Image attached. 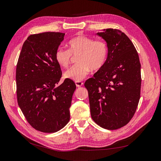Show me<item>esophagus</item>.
Returning <instances> with one entry per match:
<instances>
[{
	"label": "esophagus",
	"mask_w": 161,
	"mask_h": 161,
	"mask_svg": "<svg viewBox=\"0 0 161 161\" xmlns=\"http://www.w3.org/2000/svg\"><path fill=\"white\" fill-rule=\"evenodd\" d=\"M84 83L82 81H75V85L77 88H80L81 87V86H83Z\"/></svg>",
	"instance_id": "esophagus-1"
}]
</instances>
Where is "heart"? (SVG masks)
Wrapping results in <instances>:
<instances>
[{
    "label": "heart",
    "mask_w": 161,
    "mask_h": 161,
    "mask_svg": "<svg viewBox=\"0 0 161 161\" xmlns=\"http://www.w3.org/2000/svg\"><path fill=\"white\" fill-rule=\"evenodd\" d=\"M68 50L59 48L55 53V60L59 66L67 68L71 63V56H76L79 63L67 70L64 77L75 81L84 80L92 69H101L105 64L108 53L106 43L101 40H94L88 36L80 35L70 40Z\"/></svg>",
    "instance_id": "1"
}]
</instances>
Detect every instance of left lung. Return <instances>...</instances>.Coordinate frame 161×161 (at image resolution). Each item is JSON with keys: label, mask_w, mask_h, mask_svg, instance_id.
Masks as SVG:
<instances>
[{"label": "left lung", "mask_w": 161, "mask_h": 161, "mask_svg": "<svg viewBox=\"0 0 161 161\" xmlns=\"http://www.w3.org/2000/svg\"><path fill=\"white\" fill-rule=\"evenodd\" d=\"M97 35L106 41L108 58L84 86L92 120L103 129L116 130L127 125L137 109L141 64L133 43L122 31L108 28Z\"/></svg>", "instance_id": "1"}]
</instances>
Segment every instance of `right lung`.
<instances>
[{"label": "right lung", "mask_w": 161, "mask_h": 161, "mask_svg": "<svg viewBox=\"0 0 161 161\" xmlns=\"http://www.w3.org/2000/svg\"><path fill=\"white\" fill-rule=\"evenodd\" d=\"M64 33L47 32L30 35L22 45L16 67L18 105L32 127L55 133L70 120L69 108L76 86L62 76L55 53Z\"/></svg>", "instance_id": "obj_1"}]
</instances>
